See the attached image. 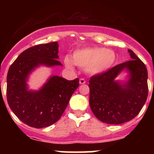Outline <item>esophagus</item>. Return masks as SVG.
Wrapping results in <instances>:
<instances>
[{"label":"esophagus","mask_w":154,"mask_h":154,"mask_svg":"<svg viewBox=\"0 0 154 154\" xmlns=\"http://www.w3.org/2000/svg\"><path fill=\"white\" fill-rule=\"evenodd\" d=\"M85 83H86V80H85L83 78H80V84H85Z\"/></svg>","instance_id":"34e87169"}]
</instances>
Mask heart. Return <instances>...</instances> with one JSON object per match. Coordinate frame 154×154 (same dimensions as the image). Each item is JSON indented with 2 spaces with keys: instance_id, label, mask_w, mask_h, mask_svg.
Listing matches in <instances>:
<instances>
[{
  "instance_id": "obj_1",
  "label": "heart",
  "mask_w": 154,
  "mask_h": 154,
  "mask_svg": "<svg viewBox=\"0 0 154 154\" xmlns=\"http://www.w3.org/2000/svg\"><path fill=\"white\" fill-rule=\"evenodd\" d=\"M116 54L114 51L101 47L86 48L77 50L74 52L72 59L65 57L64 63L66 67L74 69V64L86 70L92 75L103 74L114 66Z\"/></svg>"
}]
</instances>
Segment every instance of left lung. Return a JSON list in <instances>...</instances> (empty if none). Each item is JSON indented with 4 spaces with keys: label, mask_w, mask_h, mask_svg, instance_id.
I'll return each instance as SVG.
<instances>
[{
    "label": "left lung",
    "mask_w": 154,
    "mask_h": 154,
    "mask_svg": "<svg viewBox=\"0 0 154 154\" xmlns=\"http://www.w3.org/2000/svg\"><path fill=\"white\" fill-rule=\"evenodd\" d=\"M132 60L110 68L89 80V105L97 119L109 125H120L134 119L139 113L148 94L147 70L143 62L128 50ZM124 69L128 80L116 77Z\"/></svg>",
    "instance_id": "left-lung-1"
}]
</instances>
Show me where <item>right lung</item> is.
I'll list each match as a JSON object with an SVG mask.
<instances>
[{
  "instance_id": "right-lung-1",
  "label": "right lung",
  "mask_w": 154,
  "mask_h": 154,
  "mask_svg": "<svg viewBox=\"0 0 154 154\" xmlns=\"http://www.w3.org/2000/svg\"><path fill=\"white\" fill-rule=\"evenodd\" d=\"M57 42L33 46L23 51L9 68L7 102L14 114L29 127L43 128L56 123L67 107L79 79L67 80L51 76L38 90H29V76L41 66H63L59 59Z\"/></svg>"
}]
</instances>
